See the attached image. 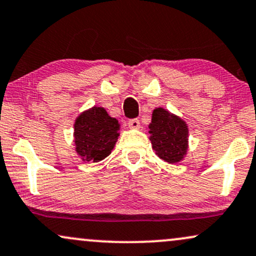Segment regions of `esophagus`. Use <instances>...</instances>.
<instances>
[{
  "label": "esophagus",
  "mask_w": 256,
  "mask_h": 256,
  "mask_svg": "<svg viewBox=\"0 0 256 256\" xmlns=\"http://www.w3.org/2000/svg\"><path fill=\"white\" fill-rule=\"evenodd\" d=\"M128 126H130L131 128H140V120L138 119H130L128 120Z\"/></svg>",
  "instance_id": "obj_1"
}]
</instances>
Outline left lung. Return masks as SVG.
Returning <instances> with one entry per match:
<instances>
[{
  "instance_id": "obj_1",
  "label": "left lung",
  "mask_w": 256,
  "mask_h": 256,
  "mask_svg": "<svg viewBox=\"0 0 256 256\" xmlns=\"http://www.w3.org/2000/svg\"><path fill=\"white\" fill-rule=\"evenodd\" d=\"M149 128L152 149L160 158L168 163H176L184 158L188 137L184 120L160 107L154 110Z\"/></svg>"
}]
</instances>
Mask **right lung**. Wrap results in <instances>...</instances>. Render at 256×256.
Returning a JSON list of instances; mask_svg holds the SVG:
<instances>
[{"mask_svg":"<svg viewBox=\"0 0 256 256\" xmlns=\"http://www.w3.org/2000/svg\"><path fill=\"white\" fill-rule=\"evenodd\" d=\"M118 130V120L107 114L102 107L86 110L75 122L76 152L83 161H101L114 148Z\"/></svg>","mask_w":256,"mask_h":256,"instance_id":"obj_1","label":"right lung"}]
</instances>
